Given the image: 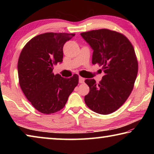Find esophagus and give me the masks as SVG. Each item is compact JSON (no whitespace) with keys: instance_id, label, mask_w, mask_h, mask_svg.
I'll return each mask as SVG.
<instances>
[{"instance_id":"1","label":"esophagus","mask_w":154,"mask_h":154,"mask_svg":"<svg viewBox=\"0 0 154 154\" xmlns=\"http://www.w3.org/2000/svg\"><path fill=\"white\" fill-rule=\"evenodd\" d=\"M84 80H85V79L83 77H79V82L80 83H84Z\"/></svg>"}]
</instances>
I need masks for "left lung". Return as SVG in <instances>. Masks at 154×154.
I'll return each mask as SVG.
<instances>
[{
	"label": "left lung",
	"instance_id": "8db88e82",
	"mask_svg": "<svg viewBox=\"0 0 154 154\" xmlns=\"http://www.w3.org/2000/svg\"><path fill=\"white\" fill-rule=\"evenodd\" d=\"M81 35L94 50L92 64L102 66L105 72L98 83L85 80L90 88L85 103L96 113L110 114L126 102L134 88L138 73L134 49L126 36L114 30H94Z\"/></svg>",
	"mask_w": 154,
	"mask_h": 154
}]
</instances>
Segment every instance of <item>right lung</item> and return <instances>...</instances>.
I'll return each mask as SVG.
<instances>
[{
    "label": "right lung",
    "instance_id": "obj_1",
    "mask_svg": "<svg viewBox=\"0 0 154 154\" xmlns=\"http://www.w3.org/2000/svg\"><path fill=\"white\" fill-rule=\"evenodd\" d=\"M75 34L46 32L30 39L18 59L19 83L23 93L36 110L51 114L61 110L79 83L77 74L71 78L54 75V65L62 62L63 46Z\"/></svg>",
    "mask_w": 154,
    "mask_h": 154
}]
</instances>
